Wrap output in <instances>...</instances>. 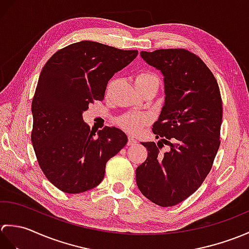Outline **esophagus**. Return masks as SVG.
<instances>
[{
  "mask_svg": "<svg viewBox=\"0 0 249 249\" xmlns=\"http://www.w3.org/2000/svg\"><path fill=\"white\" fill-rule=\"evenodd\" d=\"M127 144H128V145H135V144H137V140H136V139H134L133 137H129Z\"/></svg>",
  "mask_w": 249,
  "mask_h": 249,
  "instance_id": "esophagus-1",
  "label": "esophagus"
}]
</instances>
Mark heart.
I'll return each instance as SVG.
<instances>
[{
  "instance_id": "b5f03b06",
  "label": "heart",
  "mask_w": 249,
  "mask_h": 249,
  "mask_svg": "<svg viewBox=\"0 0 249 249\" xmlns=\"http://www.w3.org/2000/svg\"><path fill=\"white\" fill-rule=\"evenodd\" d=\"M136 87L138 89L150 86H160V78L154 72L141 71L135 78ZM151 120L149 114L145 113H127L118 119V124L122 128L130 134H137L149 123Z\"/></svg>"
}]
</instances>
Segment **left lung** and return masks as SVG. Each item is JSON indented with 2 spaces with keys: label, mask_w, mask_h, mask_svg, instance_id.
I'll use <instances>...</instances> for the list:
<instances>
[{
  "label": "left lung",
  "mask_w": 249,
  "mask_h": 249,
  "mask_svg": "<svg viewBox=\"0 0 249 249\" xmlns=\"http://www.w3.org/2000/svg\"><path fill=\"white\" fill-rule=\"evenodd\" d=\"M163 75L165 105L153 125L161 141L141 142L146 160L136 170L142 195L160 206H173L193 195L212 169L220 145L223 120L218 83L200 57L186 49L141 51ZM165 143L169 151L161 153Z\"/></svg>",
  "instance_id": "obj_1"
}]
</instances>
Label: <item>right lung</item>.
<instances>
[{"label": "right lung", "instance_id": "right-lung-1", "mask_svg": "<svg viewBox=\"0 0 249 249\" xmlns=\"http://www.w3.org/2000/svg\"><path fill=\"white\" fill-rule=\"evenodd\" d=\"M137 54L83 40L56 51L41 70L32 100L31 140L41 171L62 192L97 186L106 163L127 143L123 131L109 126L95 138L82 112L104 99L108 81Z\"/></svg>", "mask_w": 249, "mask_h": 249}]
</instances>
